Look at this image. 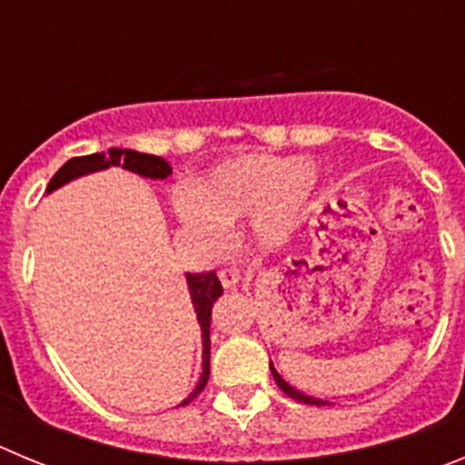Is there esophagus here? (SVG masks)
<instances>
[{
  "label": "esophagus",
  "instance_id": "1",
  "mask_svg": "<svg viewBox=\"0 0 465 465\" xmlns=\"http://www.w3.org/2000/svg\"><path fill=\"white\" fill-rule=\"evenodd\" d=\"M219 279H221V283H223L225 289H232V286H237V283H240V272H237V270H219Z\"/></svg>",
  "mask_w": 465,
  "mask_h": 465
}]
</instances>
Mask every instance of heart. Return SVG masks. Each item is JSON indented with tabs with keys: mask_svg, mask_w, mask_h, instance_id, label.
<instances>
[{
	"mask_svg": "<svg viewBox=\"0 0 465 465\" xmlns=\"http://www.w3.org/2000/svg\"><path fill=\"white\" fill-rule=\"evenodd\" d=\"M312 163L268 153L230 158L213 167L197 186L174 193L182 223L207 244H216L223 228L249 221L261 244H279L293 232L314 193Z\"/></svg>",
	"mask_w": 465,
	"mask_h": 465,
	"instance_id": "b5f03b06",
	"label": "heart"
}]
</instances>
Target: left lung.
Wrapping results in <instances>:
<instances>
[{"mask_svg":"<svg viewBox=\"0 0 465 465\" xmlns=\"http://www.w3.org/2000/svg\"><path fill=\"white\" fill-rule=\"evenodd\" d=\"M270 371H272V377L274 381H277V386L282 389L283 393L289 398H293V401H300V402H307V405H326L323 401H319V398H312V396H305V393H300L298 389H293V386L289 384V381H283V377L279 375L277 371H274V365H270Z\"/></svg>","mask_w":465,"mask_h":465,"instance_id":"8db88e82","label":"left lung"}]
</instances>
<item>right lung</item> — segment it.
Returning a JSON list of instances; mask_svg holds the SVG:
<instances>
[{
    "instance_id": "1",
    "label": "right lung",
    "mask_w": 465,
    "mask_h": 465,
    "mask_svg": "<svg viewBox=\"0 0 465 465\" xmlns=\"http://www.w3.org/2000/svg\"><path fill=\"white\" fill-rule=\"evenodd\" d=\"M123 170H130L134 174H142L146 179H167L172 174V167L167 165L165 160L158 158V155L149 153H137V151L130 149H109V153H93V155H79V158L67 160L60 170L55 172V176L51 179L46 191H55L63 183L72 182L76 176L90 174V172L106 170V167H118ZM188 291H191L193 307H195L197 322L203 328V377L197 381L195 391L182 402L188 405L195 396L203 393V389L207 386L209 380V323H212V307L213 302L223 295V286H221L216 272H200V274H186Z\"/></svg>"
}]
</instances>
